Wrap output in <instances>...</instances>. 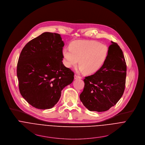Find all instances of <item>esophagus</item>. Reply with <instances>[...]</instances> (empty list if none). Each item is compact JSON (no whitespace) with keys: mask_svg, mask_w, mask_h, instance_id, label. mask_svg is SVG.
Here are the masks:
<instances>
[{"mask_svg":"<svg viewBox=\"0 0 145 145\" xmlns=\"http://www.w3.org/2000/svg\"><path fill=\"white\" fill-rule=\"evenodd\" d=\"M74 78L75 79H81V76H79V75H78L76 74H75L74 75Z\"/></svg>","mask_w":145,"mask_h":145,"instance_id":"obj_1","label":"esophagus"}]
</instances>
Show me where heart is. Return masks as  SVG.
I'll list each match as a JSON object with an SVG mask.
<instances>
[{
	"label": "heart",
	"instance_id": "obj_1",
	"mask_svg": "<svg viewBox=\"0 0 145 145\" xmlns=\"http://www.w3.org/2000/svg\"><path fill=\"white\" fill-rule=\"evenodd\" d=\"M108 52L106 45L94 40H76L64 48L63 55L67 67H76L79 61L80 70L87 74L98 71L105 62Z\"/></svg>",
	"mask_w": 145,
	"mask_h": 145
}]
</instances>
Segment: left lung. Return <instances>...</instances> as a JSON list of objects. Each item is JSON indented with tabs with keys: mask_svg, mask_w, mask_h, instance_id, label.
Instances as JSON below:
<instances>
[{
	"mask_svg": "<svg viewBox=\"0 0 145 145\" xmlns=\"http://www.w3.org/2000/svg\"><path fill=\"white\" fill-rule=\"evenodd\" d=\"M108 55L101 69L86 76L80 100L90 111L104 112L116 104L123 94L127 66L122 50L111 41Z\"/></svg>",
	"mask_w": 145,
	"mask_h": 145,
	"instance_id": "1",
	"label": "left lung"
}]
</instances>
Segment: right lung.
<instances>
[{"label":"right lung","mask_w":145,"mask_h":145,"mask_svg":"<svg viewBox=\"0 0 145 145\" xmlns=\"http://www.w3.org/2000/svg\"><path fill=\"white\" fill-rule=\"evenodd\" d=\"M64 45L59 34L45 32L28 42L21 52L17 69L20 91L35 108L54 107L63 89L73 81L74 72L62 62Z\"/></svg>","instance_id":"1"}]
</instances>
